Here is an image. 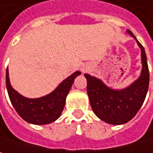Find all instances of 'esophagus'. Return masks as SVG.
I'll use <instances>...</instances> for the list:
<instances>
[{
    "label": "esophagus",
    "instance_id": "obj_1",
    "mask_svg": "<svg viewBox=\"0 0 153 153\" xmlns=\"http://www.w3.org/2000/svg\"><path fill=\"white\" fill-rule=\"evenodd\" d=\"M83 72H84V70H83Z\"/></svg>",
    "mask_w": 153,
    "mask_h": 153
}]
</instances>
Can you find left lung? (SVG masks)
Here are the masks:
<instances>
[{
  "instance_id": "left-lung-1",
  "label": "left lung",
  "mask_w": 153,
  "mask_h": 153,
  "mask_svg": "<svg viewBox=\"0 0 153 153\" xmlns=\"http://www.w3.org/2000/svg\"><path fill=\"white\" fill-rule=\"evenodd\" d=\"M141 49L142 71L139 78L123 90H114L107 86L100 79L85 73L87 92L95 115L110 125H123L129 122L141 108L149 88V68L143 46L134 35L127 30Z\"/></svg>"
}]
</instances>
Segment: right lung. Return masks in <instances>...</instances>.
<instances>
[{"label":"right lung","mask_w":153,"mask_h":153,"mask_svg":"<svg viewBox=\"0 0 153 153\" xmlns=\"http://www.w3.org/2000/svg\"><path fill=\"white\" fill-rule=\"evenodd\" d=\"M77 71L62 81L51 93L37 99H28L16 91L10 82L9 70H6V87L10 102L26 122L33 125H47L58 119L63 110L66 97L73 84L74 79L81 75Z\"/></svg>","instance_id":"right-lung-1"}]
</instances>
